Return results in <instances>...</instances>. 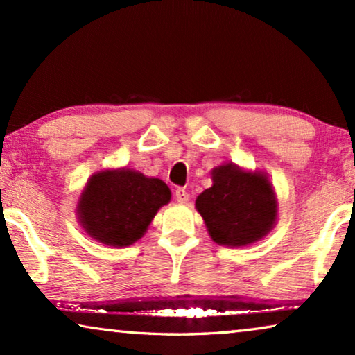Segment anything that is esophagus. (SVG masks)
Masks as SVG:
<instances>
[{"instance_id":"34e87169","label":"esophagus","mask_w":355,"mask_h":355,"mask_svg":"<svg viewBox=\"0 0 355 355\" xmlns=\"http://www.w3.org/2000/svg\"><path fill=\"white\" fill-rule=\"evenodd\" d=\"M174 197H176V200L179 203H187L189 198H191V196H189V192L186 191V189L182 187H178L176 192H174Z\"/></svg>"}]
</instances>
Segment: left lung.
Returning <instances> with one entry per match:
<instances>
[{
  "instance_id": "obj_1",
  "label": "left lung",
  "mask_w": 355,
  "mask_h": 355,
  "mask_svg": "<svg viewBox=\"0 0 355 355\" xmlns=\"http://www.w3.org/2000/svg\"><path fill=\"white\" fill-rule=\"evenodd\" d=\"M213 186L196 207L216 244L239 247L259 241L276 221L273 189L265 174L245 173L227 163L213 169Z\"/></svg>"
}]
</instances>
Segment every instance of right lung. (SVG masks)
Returning a JSON list of instances; mask_svg holds the SVG:
<instances>
[{"instance_id": "obj_1", "label": "right lung", "mask_w": 355, "mask_h": 355, "mask_svg": "<svg viewBox=\"0 0 355 355\" xmlns=\"http://www.w3.org/2000/svg\"><path fill=\"white\" fill-rule=\"evenodd\" d=\"M171 191L162 179L130 169L94 174L82 192L79 220L94 239L113 247L134 244L144 236Z\"/></svg>"}]
</instances>
